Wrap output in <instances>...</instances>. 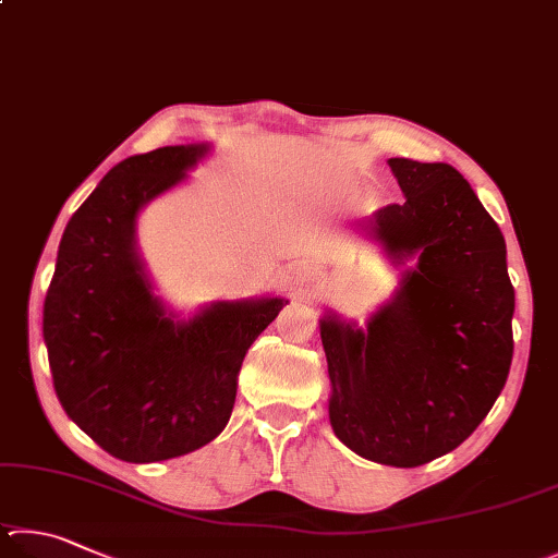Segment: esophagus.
I'll return each instance as SVG.
<instances>
[{
  "label": "esophagus",
  "mask_w": 558,
  "mask_h": 558,
  "mask_svg": "<svg viewBox=\"0 0 558 558\" xmlns=\"http://www.w3.org/2000/svg\"><path fill=\"white\" fill-rule=\"evenodd\" d=\"M314 287H316V274L308 267H296L294 271H291V289H294V294L299 299L311 296Z\"/></svg>",
  "instance_id": "obj_1"
}]
</instances>
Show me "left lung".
<instances>
[{"label": "left lung", "instance_id": "8db88e82", "mask_svg": "<svg viewBox=\"0 0 558 558\" xmlns=\"http://www.w3.org/2000/svg\"><path fill=\"white\" fill-rule=\"evenodd\" d=\"M404 193L369 232L404 264L402 287L367 318H320L336 436L367 461L416 468L451 453L500 397L512 365L514 289L505 238L448 163L389 159Z\"/></svg>", "mask_w": 558, "mask_h": 558}]
</instances>
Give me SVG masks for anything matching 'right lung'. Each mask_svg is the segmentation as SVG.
Instances as JSON below:
<instances>
[{
	"label": "right lung",
	"mask_w": 558,
	"mask_h": 558,
	"mask_svg": "<svg viewBox=\"0 0 558 558\" xmlns=\"http://www.w3.org/2000/svg\"><path fill=\"white\" fill-rule=\"evenodd\" d=\"M208 144L130 156L68 220L44 301V340L65 414L126 463L169 461L230 422L250 345L287 301H218L173 320L136 254V215Z\"/></svg>",
	"instance_id": "1"
}]
</instances>
